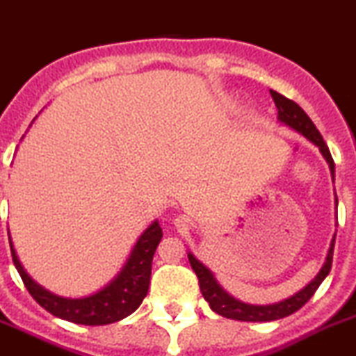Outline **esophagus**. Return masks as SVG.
Returning <instances> with one entry per match:
<instances>
[{"mask_svg":"<svg viewBox=\"0 0 356 356\" xmlns=\"http://www.w3.org/2000/svg\"><path fill=\"white\" fill-rule=\"evenodd\" d=\"M186 221H188V219H186L184 216H179V218L175 219V225H177V227H184Z\"/></svg>","mask_w":356,"mask_h":356,"instance_id":"obj_1","label":"esophagus"}]
</instances>
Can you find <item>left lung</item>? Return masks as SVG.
<instances>
[{
    "label": "left lung",
    "mask_w": 356,
    "mask_h": 356,
    "mask_svg": "<svg viewBox=\"0 0 356 356\" xmlns=\"http://www.w3.org/2000/svg\"><path fill=\"white\" fill-rule=\"evenodd\" d=\"M272 99H274L275 107H277V121L283 122V124L290 126L295 131L302 133L309 142H313L316 147H320V152L323 154V158L327 159L328 167H330L332 179H334V159H332L330 151H328L327 144H325L323 137L320 135V131L316 129L314 122L309 119V115L298 107L293 99H288L286 96L279 95V92L270 91ZM335 204H337V198H335ZM334 242L335 235L332 238L330 249H328L327 260H325L321 270L314 275V279L309 284H305L300 291H297L291 297L284 298L281 302H275V304L268 305H253V304H245V302L237 300V298L232 297L230 293L219 286V283L216 281L214 274L205 267L202 261H198L197 258L191 253H188L189 264H191V268L195 270L198 277V284H200V291L204 295L205 300L209 302L212 311H216L218 314L225 318H230V320H241V321H274L281 320L284 316H290L295 311L302 307L309 298L313 297L314 291L318 290L323 279L327 277L328 272L332 268V258H334Z\"/></svg>",
    "instance_id": "obj_1"
}]
</instances>
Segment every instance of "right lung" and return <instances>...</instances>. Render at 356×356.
<instances>
[{
    "instance_id": "1",
    "label": "right lung",
    "mask_w": 356,
    "mask_h": 356,
    "mask_svg": "<svg viewBox=\"0 0 356 356\" xmlns=\"http://www.w3.org/2000/svg\"><path fill=\"white\" fill-rule=\"evenodd\" d=\"M161 237V227L156 219L135 242L128 260L111 283L105 284L96 293L82 298L59 297L35 283L19 261L12 238L8 237V241L13 265L21 274L22 283L43 309H47L51 314L61 318V320L72 321V323L108 325L135 313L145 298L149 283H151L152 257H154V251Z\"/></svg>"
}]
</instances>
